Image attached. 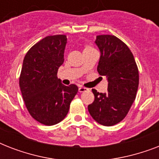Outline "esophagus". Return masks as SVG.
<instances>
[{"label":"esophagus","mask_w":159,"mask_h":159,"mask_svg":"<svg viewBox=\"0 0 159 159\" xmlns=\"http://www.w3.org/2000/svg\"><path fill=\"white\" fill-rule=\"evenodd\" d=\"M78 91H79V92H86V91H87V88H86V87H79Z\"/></svg>","instance_id":"1"}]
</instances>
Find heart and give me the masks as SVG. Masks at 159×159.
Instances as JSON below:
<instances>
[{
    "label": "heart",
    "instance_id": "b5f03b06",
    "mask_svg": "<svg viewBox=\"0 0 159 159\" xmlns=\"http://www.w3.org/2000/svg\"><path fill=\"white\" fill-rule=\"evenodd\" d=\"M88 48H89V47H88Z\"/></svg>",
    "mask_w": 159,
    "mask_h": 159
}]
</instances>
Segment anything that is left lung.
I'll list each match as a JSON object with an SVG mask.
<instances>
[{"label":"left lung","mask_w":159,"mask_h":159,"mask_svg":"<svg viewBox=\"0 0 159 159\" xmlns=\"http://www.w3.org/2000/svg\"><path fill=\"white\" fill-rule=\"evenodd\" d=\"M95 43L101 52L97 71L107 78L108 92L92 89L95 100L88 111L97 123L112 126L124 120L135 100L138 67L128 46L115 35H98Z\"/></svg>","instance_id":"8db88e82"}]
</instances>
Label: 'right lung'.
Wrapping results in <instances>:
<instances>
[{"mask_svg": "<svg viewBox=\"0 0 159 159\" xmlns=\"http://www.w3.org/2000/svg\"><path fill=\"white\" fill-rule=\"evenodd\" d=\"M67 36H47L35 43L24 58L20 87L29 113L45 125H53L66 117L78 92L74 84L67 87L57 77L64 62Z\"/></svg>", "mask_w": 159, "mask_h": 159, "instance_id": "obj_1", "label": "right lung"}]
</instances>
